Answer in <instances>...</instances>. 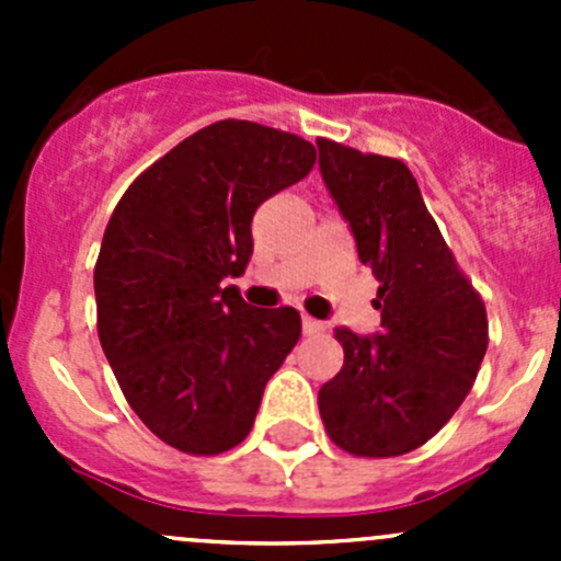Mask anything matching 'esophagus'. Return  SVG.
Instances as JSON below:
<instances>
[{
	"label": "esophagus",
	"instance_id": "34e87169",
	"mask_svg": "<svg viewBox=\"0 0 561 561\" xmlns=\"http://www.w3.org/2000/svg\"><path fill=\"white\" fill-rule=\"evenodd\" d=\"M301 328H304V336H317V333H322V322L314 320V317H304Z\"/></svg>",
	"mask_w": 561,
	"mask_h": 561
}]
</instances>
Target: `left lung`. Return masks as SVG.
<instances>
[{
    "label": "left lung",
    "mask_w": 561,
    "mask_h": 561,
    "mask_svg": "<svg viewBox=\"0 0 561 561\" xmlns=\"http://www.w3.org/2000/svg\"><path fill=\"white\" fill-rule=\"evenodd\" d=\"M317 149L360 263L380 282V331L360 336L336 328L344 366L320 388V417L347 454H410L454 417L472 388L489 347L485 307L404 162L325 138Z\"/></svg>",
    "instance_id": "left-lung-1"
}]
</instances>
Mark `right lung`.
<instances>
[{
  "label": "right lung",
  "instance_id": "1",
  "mask_svg": "<svg viewBox=\"0 0 561 561\" xmlns=\"http://www.w3.org/2000/svg\"><path fill=\"white\" fill-rule=\"evenodd\" d=\"M312 165L309 140L228 118L140 173L107 222L100 344L135 415L184 454L236 448L301 336L296 309H252L222 282L247 271L260 203Z\"/></svg>",
  "mask_w": 561,
  "mask_h": 561
}]
</instances>
